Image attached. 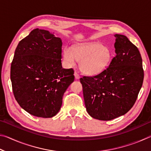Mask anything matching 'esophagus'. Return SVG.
<instances>
[{
  "label": "esophagus",
  "instance_id": "34e87169",
  "mask_svg": "<svg viewBox=\"0 0 151 151\" xmlns=\"http://www.w3.org/2000/svg\"><path fill=\"white\" fill-rule=\"evenodd\" d=\"M74 75H75L76 79L80 78V75H78V73L77 72H76V71H75V73H74Z\"/></svg>",
  "mask_w": 151,
  "mask_h": 151
}]
</instances>
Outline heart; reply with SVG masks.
Returning <instances> with one entry per match:
<instances>
[{"label":"heart","mask_w":151,"mask_h":151,"mask_svg":"<svg viewBox=\"0 0 151 151\" xmlns=\"http://www.w3.org/2000/svg\"><path fill=\"white\" fill-rule=\"evenodd\" d=\"M63 58L68 66H74L76 60L80 62V68L84 73L94 75L103 71L109 65L111 53L108 48L98 42L83 43L74 46L72 49L66 47Z\"/></svg>","instance_id":"b5f03b06"}]
</instances>
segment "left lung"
Masks as SVG:
<instances>
[{
  "instance_id": "obj_1",
  "label": "left lung",
  "mask_w": 151,
  "mask_h": 151,
  "mask_svg": "<svg viewBox=\"0 0 151 151\" xmlns=\"http://www.w3.org/2000/svg\"><path fill=\"white\" fill-rule=\"evenodd\" d=\"M115 57L95 76L80 78L86 111L93 118L110 121L133 106L142 87L144 70L138 48L124 35H114Z\"/></svg>"
}]
</instances>
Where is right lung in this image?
<instances>
[{"label":"right lung","mask_w":151,"mask_h":151,"mask_svg":"<svg viewBox=\"0 0 151 151\" xmlns=\"http://www.w3.org/2000/svg\"><path fill=\"white\" fill-rule=\"evenodd\" d=\"M62 40L36 29L19 42L11 67L12 91L29 114L51 118L62 106L64 93L75 80L73 68H63Z\"/></svg>","instance_id":"right-lung-1"}]
</instances>
